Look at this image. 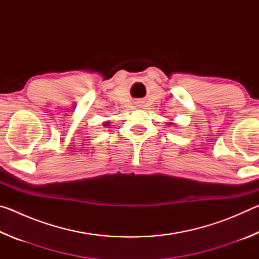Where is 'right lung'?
I'll list each match as a JSON object with an SVG mask.
<instances>
[{
    "instance_id": "1",
    "label": "right lung",
    "mask_w": 259,
    "mask_h": 259,
    "mask_svg": "<svg viewBox=\"0 0 259 259\" xmlns=\"http://www.w3.org/2000/svg\"><path fill=\"white\" fill-rule=\"evenodd\" d=\"M105 125H107V122H106V123H105Z\"/></svg>"
}]
</instances>
